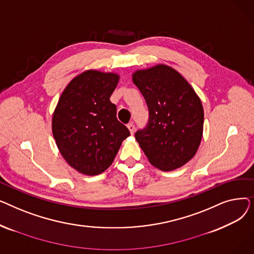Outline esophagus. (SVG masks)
I'll use <instances>...</instances> for the list:
<instances>
[{
	"mask_svg": "<svg viewBox=\"0 0 254 254\" xmlns=\"http://www.w3.org/2000/svg\"><path fill=\"white\" fill-rule=\"evenodd\" d=\"M127 128L129 129V131H130V134H131V135H134V134H135L136 127H135V125H134V124H132V123L128 124V125H127Z\"/></svg>",
	"mask_w": 254,
	"mask_h": 254,
	"instance_id": "esophagus-1",
	"label": "esophagus"
}]
</instances>
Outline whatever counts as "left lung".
<instances>
[{"mask_svg":"<svg viewBox=\"0 0 254 254\" xmlns=\"http://www.w3.org/2000/svg\"><path fill=\"white\" fill-rule=\"evenodd\" d=\"M132 81L149 111L146 127L135 134L140 147L158 169L182 167L193 157L202 140L201 100L176 70L165 64L135 72Z\"/></svg>","mask_w":254,"mask_h":254,"instance_id":"8db88e82","label":"left lung"}]
</instances>
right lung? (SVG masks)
Masks as SVG:
<instances>
[{"instance_id":"1","label":"right lung","mask_w":254,"mask_h":254,"mask_svg":"<svg viewBox=\"0 0 254 254\" xmlns=\"http://www.w3.org/2000/svg\"><path fill=\"white\" fill-rule=\"evenodd\" d=\"M119 80L114 73L88 70L63 91L52 116V134L72 168L93 176L108 169L130 134L116 117L110 97Z\"/></svg>"}]
</instances>
